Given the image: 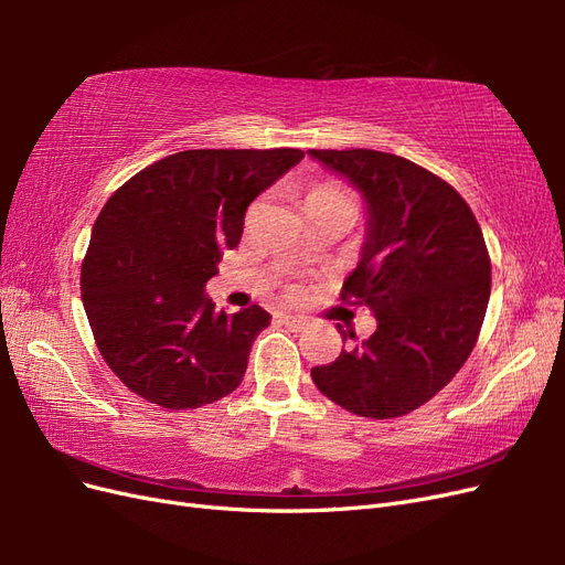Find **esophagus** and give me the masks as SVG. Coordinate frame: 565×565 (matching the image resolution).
Instances as JSON below:
<instances>
[{
	"mask_svg": "<svg viewBox=\"0 0 565 565\" xmlns=\"http://www.w3.org/2000/svg\"><path fill=\"white\" fill-rule=\"evenodd\" d=\"M280 322L287 324L289 330H303L306 324H309V320H306V318H301V316H287V313L280 316Z\"/></svg>",
	"mask_w": 565,
	"mask_h": 565,
	"instance_id": "esophagus-1",
	"label": "esophagus"
}]
</instances>
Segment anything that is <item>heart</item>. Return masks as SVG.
I'll list each match as a JSON object with an SVG mask.
<instances>
[{
    "label": "heart",
    "mask_w": 565,
    "mask_h": 565,
    "mask_svg": "<svg viewBox=\"0 0 565 565\" xmlns=\"http://www.w3.org/2000/svg\"><path fill=\"white\" fill-rule=\"evenodd\" d=\"M320 202H349V204H355L353 200V193L349 191V188L339 185V183H316L309 188V193H306V204H320Z\"/></svg>",
    "instance_id": "1"
}]
</instances>
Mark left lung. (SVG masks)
I'll list each match as a JSON object with an SVG mask.
<instances>
[{
  "label": "left lung",
  "instance_id": "obj_1",
  "mask_svg": "<svg viewBox=\"0 0 565 565\" xmlns=\"http://www.w3.org/2000/svg\"><path fill=\"white\" fill-rule=\"evenodd\" d=\"M309 152L367 202L363 259L341 301L377 318L370 339L311 377L358 417L407 415L455 377L478 341L490 299L481 226L448 181L405 158L367 148Z\"/></svg>",
  "mask_w": 565,
  "mask_h": 565
}]
</instances>
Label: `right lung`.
Listing matches in <instances>:
<instances>
[{
    "mask_svg": "<svg viewBox=\"0 0 565 565\" xmlns=\"http://www.w3.org/2000/svg\"><path fill=\"white\" fill-rule=\"evenodd\" d=\"M303 158L299 148L183 150L134 174L100 210L82 262L96 347L136 396L202 407L241 386L262 306L214 311L204 282L237 247L249 202Z\"/></svg>",
    "mask_w": 565,
    "mask_h": 565,
    "instance_id": "add662e5",
    "label": "right lung"
}]
</instances>
